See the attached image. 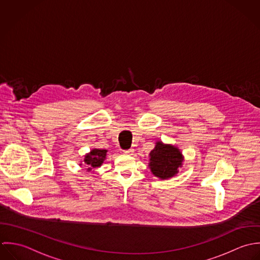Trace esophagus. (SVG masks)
I'll use <instances>...</instances> for the list:
<instances>
[{"instance_id": "1", "label": "esophagus", "mask_w": 260, "mask_h": 260, "mask_svg": "<svg viewBox=\"0 0 260 260\" xmlns=\"http://www.w3.org/2000/svg\"><path fill=\"white\" fill-rule=\"evenodd\" d=\"M122 152H123V154H125V155H133V154H134V150H133V149H129V150H123Z\"/></svg>"}]
</instances>
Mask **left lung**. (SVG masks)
<instances>
[{
    "instance_id": "left-lung-1",
    "label": "left lung",
    "mask_w": 260,
    "mask_h": 260,
    "mask_svg": "<svg viewBox=\"0 0 260 260\" xmlns=\"http://www.w3.org/2000/svg\"><path fill=\"white\" fill-rule=\"evenodd\" d=\"M150 167L153 174L160 179H169L178 173L182 166L181 152L170 145L156 143L155 149L150 153Z\"/></svg>"
}]
</instances>
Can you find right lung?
<instances>
[{
  "instance_id": "1",
  "label": "right lung",
  "mask_w": 260,
  "mask_h": 260,
  "mask_svg": "<svg viewBox=\"0 0 260 260\" xmlns=\"http://www.w3.org/2000/svg\"><path fill=\"white\" fill-rule=\"evenodd\" d=\"M106 150H100V149H94L90 152L89 155L85 156L84 161L88 166V170H91L92 168H98L102 166L104 162V158L106 156Z\"/></svg>"
}]
</instances>
